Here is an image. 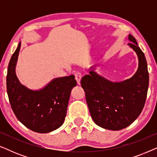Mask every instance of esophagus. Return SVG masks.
I'll list each match as a JSON object with an SVG mask.
<instances>
[{"mask_svg": "<svg viewBox=\"0 0 157 157\" xmlns=\"http://www.w3.org/2000/svg\"><path fill=\"white\" fill-rule=\"evenodd\" d=\"M75 78H76V80L77 81V83H78V85H80L81 79V74L80 73H76V74H75Z\"/></svg>", "mask_w": 157, "mask_h": 157, "instance_id": "obj_1", "label": "esophagus"}]
</instances>
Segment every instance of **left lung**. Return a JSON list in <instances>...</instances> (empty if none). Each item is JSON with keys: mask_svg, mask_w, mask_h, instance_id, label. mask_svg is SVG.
Listing matches in <instances>:
<instances>
[{"mask_svg": "<svg viewBox=\"0 0 157 157\" xmlns=\"http://www.w3.org/2000/svg\"><path fill=\"white\" fill-rule=\"evenodd\" d=\"M128 46L136 52L138 69L130 78L113 82L91 66L89 74L81 78V84L91 118L96 125L106 129L121 130L132 124L144 106L149 86V73L144 53L134 36L128 34Z\"/></svg>", "mask_w": 157, "mask_h": 157, "instance_id": "8db88e82", "label": "left lung"}]
</instances>
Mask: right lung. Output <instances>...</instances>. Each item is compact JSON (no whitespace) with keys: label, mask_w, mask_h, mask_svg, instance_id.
I'll use <instances>...</instances> for the list:
<instances>
[{"label":"right lung","mask_w":157,"mask_h":157,"mask_svg":"<svg viewBox=\"0 0 157 157\" xmlns=\"http://www.w3.org/2000/svg\"><path fill=\"white\" fill-rule=\"evenodd\" d=\"M21 41L8 67L6 85L11 108L23 125L35 132L46 134L63 124L71 92L76 86L74 75L53 78L42 89L32 90L19 81L16 66Z\"/></svg>","instance_id":"add662e5"}]
</instances>
